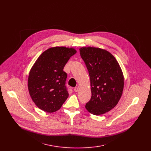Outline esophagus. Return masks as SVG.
<instances>
[{
    "mask_svg": "<svg viewBox=\"0 0 151 151\" xmlns=\"http://www.w3.org/2000/svg\"><path fill=\"white\" fill-rule=\"evenodd\" d=\"M78 90H79V88H78V87H75V88H74V91H75V92H78Z\"/></svg>",
    "mask_w": 151,
    "mask_h": 151,
    "instance_id": "1",
    "label": "esophagus"
}]
</instances>
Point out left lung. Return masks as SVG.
I'll return each instance as SVG.
<instances>
[{
    "label": "left lung",
    "instance_id": "8db88e82",
    "mask_svg": "<svg viewBox=\"0 0 151 151\" xmlns=\"http://www.w3.org/2000/svg\"><path fill=\"white\" fill-rule=\"evenodd\" d=\"M88 70L91 97L85 108L95 115L109 112L118 103L124 88V76L115 58L108 51L93 48L79 49Z\"/></svg>",
    "mask_w": 151,
    "mask_h": 151
}]
</instances>
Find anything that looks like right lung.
Listing matches in <instances>:
<instances>
[{
    "label": "right lung",
    "mask_w": 151,
    "mask_h": 151,
    "mask_svg": "<svg viewBox=\"0 0 151 151\" xmlns=\"http://www.w3.org/2000/svg\"><path fill=\"white\" fill-rule=\"evenodd\" d=\"M76 52L73 48L63 47L49 48L39 57L32 68L28 78L29 91L41 110L54 112L68 99L67 73L63 69Z\"/></svg>",
    "instance_id": "add662e5"
}]
</instances>
